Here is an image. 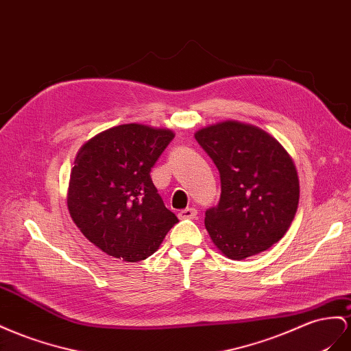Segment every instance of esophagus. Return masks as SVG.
<instances>
[{
  "label": "esophagus",
  "mask_w": 351,
  "mask_h": 351,
  "mask_svg": "<svg viewBox=\"0 0 351 351\" xmlns=\"http://www.w3.org/2000/svg\"><path fill=\"white\" fill-rule=\"evenodd\" d=\"M196 215H197V211L195 210V208H186V210H182L178 213V217L180 219H189V220H192V219H196Z\"/></svg>",
  "instance_id": "esophagus-1"
}]
</instances>
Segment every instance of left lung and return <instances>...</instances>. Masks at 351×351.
I'll use <instances>...</instances> for the list:
<instances>
[{"instance_id": "8db88e82", "label": "left lung", "mask_w": 351, "mask_h": 351, "mask_svg": "<svg viewBox=\"0 0 351 351\" xmlns=\"http://www.w3.org/2000/svg\"><path fill=\"white\" fill-rule=\"evenodd\" d=\"M195 138L220 173L219 205L205 213V227L227 258L243 260L269 250L295 217L300 183L293 160L264 130L224 121L196 131Z\"/></svg>"}]
</instances>
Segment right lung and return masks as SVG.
<instances>
[{"instance_id":"1","label":"right lung","mask_w":351,"mask_h":351,"mask_svg":"<svg viewBox=\"0 0 351 351\" xmlns=\"http://www.w3.org/2000/svg\"><path fill=\"white\" fill-rule=\"evenodd\" d=\"M174 132L141 124L109 128L85 143L71 171L68 208L81 233L110 257H150L178 221L150 171Z\"/></svg>"}]
</instances>
